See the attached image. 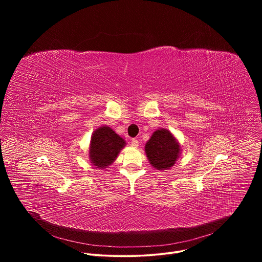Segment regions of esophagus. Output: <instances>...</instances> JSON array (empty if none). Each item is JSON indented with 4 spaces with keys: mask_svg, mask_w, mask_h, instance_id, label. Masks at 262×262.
Returning a JSON list of instances; mask_svg holds the SVG:
<instances>
[{
    "mask_svg": "<svg viewBox=\"0 0 262 262\" xmlns=\"http://www.w3.org/2000/svg\"><path fill=\"white\" fill-rule=\"evenodd\" d=\"M132 146L135 147V148H137V147L139 146V141H138L137 139H133V140H132Z\"/></svg>",
    "mask_w": 262,
    "mask_h": 262,
    "instance_id": "1",
    "label": "esophagus"
}]
</instances>
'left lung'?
<instances>
[{
	"instance_id": "1",
	"label": "left lung",
	"mask_w": 262,
	"mask_h": 262,
	"mask_svg": "<svg viewBox=\"0 0 262 262\" xmlns=\"http://www.w3.org/2000/svg\"><path fill=\"white\" fill-rule=\"evenodd\" d=\"M145 154L150 165L161 171L171 169L181 155V146L167 128H159L145 144Z\"/></svg>"
}]
</instances>
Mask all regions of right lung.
<instances>
[{
  "label": "right lung",
  "instance_id": "1",
  "mask_svg": "<svg viewBox=\"0 0 262 262\" xmlns=\"http://www.w3.org/2000/svg\"><path fill=\"white\" fill-rule=\"evenodd\" d=\"M126 142L107 125L97 127L90 139L89 160L96 169H105L113 164Z\"/></svg>",
  "mask_w": 262,
  "mask_h": 262
}]
</instances>
